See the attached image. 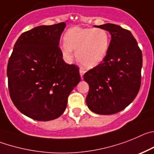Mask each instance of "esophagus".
Instances as JSON below:
<instances>
[{
  "label": "esophagus",
  "instance_id": "1",
  "mask_svg": "<svg viewBox=\"0 0 154 154\" xmlns=\"http://www.w3.org/2000/svg\"><path fill=\"white\" fill-rule=\"evenodd\" d=\"M84 74H85V70H82V69H80V77H81V79H83V77H84Z\"/></svg>",
  "mask_w": 154,
  "mask_h": 154
}]
</instances>
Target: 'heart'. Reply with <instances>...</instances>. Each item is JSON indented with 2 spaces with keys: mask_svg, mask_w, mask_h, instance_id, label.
Segmentation results:
<instances>
[{
  "mask_svg": "<svg viewBox=\"0 0 154 154\" xmlns=\"http://www.w3.org/2000/svg\"><path fill=\"white\" fill-rule=\"evenodd\" d=\"M63 39L60 51L65 60H73V51H76L78 62L87 69L97 67L103 61L110 46V35L103 28L75 26L66 31Z\"/></svg>",
  "mask_w": 154,
  "mask_h": 154,
  "instance_id": "1",
  "label": "heart"
}]
</instances>
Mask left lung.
<instances>
[{"label":"left lung","instance_id":"left-lung-1","mask_svg":"<svg viewBox=\"0 0 154 154\" xmlns=\"http://www.w3.org/2000/svg\"><path fill=\"white\" fill-rule=\"evenodd\" d=\"M97 27L107 30L111 40L103 61L84 75L89 84L86 103L94 113L113 114L132 103L139 92L142 52L130 30L113 23Z\"/></svg>","mask_w":154,"mask_h":154}]
</instances>
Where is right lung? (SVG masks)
<instances>
[{
    "label": "right lung",
    "mask_w": 154,
    "mask_h": 154,
    "mask_svg": "<svg viewBox=\"0 0 154 154\" xmlns=\"http://www.w3.org/2000/svg\"><path fill=\"white\" fill-rule=\"evenodd\" d=\"M65 27L62 22L23 33L8 61L10 96L17 110L33 120L48 121L60 117L80 82L78 67L65 63L59 48Z\"/></svg>",
    "instance_id": "obj_1"
}]
</instances>
